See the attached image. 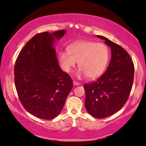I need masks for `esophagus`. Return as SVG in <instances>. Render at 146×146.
I'll use <instances>...</instances> for the list:
<instances>
[{"label": "esophagus", "instance_id": "34e87169", "mask_svg": "<svg viewBox=\"0 0 146 146\" xmlns=\"http://www.w3.org/2000/svg\"><path fill=\"white\" fill-rule=\"evenodd\" d=\"M73 84H74V85H75V86H78V85H80V83L78 82H76V81H73Z\"/></svg>", "mask_w": 146, "mask_h": 146}]
</instances>
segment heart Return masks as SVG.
Returning a JSON list of instances; mask_svg holds the SVG:
<instances>
[{"label":"heart","instance_id":"heart-1","mask_svg":"<svg viewBox=\"0 0 146 146\" xmlns=\"http://www.w3.org/2000/svg\"><path fill=\"white\" fill-rule=\"evenodd\" d=\"M68 52H62L58 60L62 69L70 72L78 62L81 70L78 76H86L90 79L98 78L104 73L110 58V52L103 43L82 41L74 43L68 48Z\"/></svg>","mask_w":146,"mask_h":146}]
</instances>
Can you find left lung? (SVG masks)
Segmentation results:
<instances>
[{
	"instance_id": "obj_1",
	"label": "left lung",
	"mask_w": 146,
	"mask_h": 146,
	"mask_svg": "<svg viewBox=\"0 0 146 146\" xmlns=\"http://www.w3.org/2000/svg\"><path fill=\"white\" fill-rule=\"evenodd\" d=\"M111 50L107 70L98 80L84 85L85 108L92 117L103 119L120 110L127 101L133 82L134 65L129 54L120 45L103 36Z\"/></svg>"
}]
</instances>
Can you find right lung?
<instances>
[{
	"mask_svg": "<svg viewBox=\"0 0 146 146\" xmlns=\"http://www.w3.org/2000/svg\"><path fill=\"white\" fill-rule=\"evenodd\" d=\"M65 33V30H58L36 34L15 62L19 98L28 112L39 119L49 120L58 116L72 88V80L60 68L54 48L55 41Z\"/></svg>",
	"mask_w": 146,
	"mask_h": 146,
	"instance_id": "1",
	"label": "right lung"
}]
</instances>
